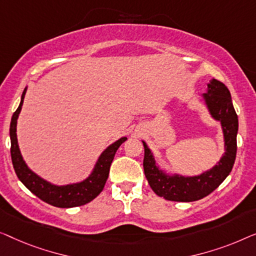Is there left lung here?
<instances>
[{"mask_svg":"<svg viewBox=\"0 0 256 256\" xmlns=\"http://www.w3.org/2000/svg\"><path fill=\"white\" fill-rule=\"evenodd\" d=\"M203 98L212 118L220 122L225 142V153L211 169L197 176L169 175L159 168L153 153L142 142L145 148L144 172L147 181L158 196L167 200L194 202L204 198L222 184L234 164L239 123L231 94L222 82L212 78L208 84V92L203 94Z\"/></svg>","mask_w":256,"mask_h":256,"instance_id":"1","label":"left lung"}]
</instances>
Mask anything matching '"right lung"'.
<instances>
[{
  "instance_id": "obj_1",
  "label": "right lung",
  "mask_w": 256,
  "mask_h": 256,
  "mask_svg": "<svg viewBox=\"0 0 256 256\" xmlns=\"http://www.w3.org/2000/svg\"><path fill=\"white\" fill-rule=\"evenodd\" d=\"M25 92H26V88L24 89L23 94H22L20 106L14 112L12 123H10V140H12L10 153H12V166L17 178H20V181L34 195L37 196L42 200H44L45 203L53 205V206L74 208L89 203L94 198H96L103 190L108 176H109L110 166L114 158V154H116L117 150L120 148L122 144L128 138L123 136V138L118 139L117 142L111 144L106 150H104L103 153L100 156L98 160H97L92 174L82 182L66 186L52 184V183L45 181L44 178H42L40 176H38L36 172H32L28 167V164H25L23 156L20 154L18 142H17L16 128L17 120H18L22 106H23Z\"/></svg>"
}]
</instances>
